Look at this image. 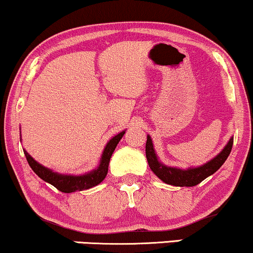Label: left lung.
<instances>
[{"mask_svg": "<svg viewBox=\"0 0 253 253\" xmlns=\"http://www.w3.org/2000/svg\"><path fill=\"white\" fill-rule=\"evenodd\" d=\"M232 145H233V136L228 140L227 145L223 147L219 155L211 159L206 164L197 168H189V169H177V168L167 167L163 163H161L157 157L155 149H153L152 139L150 135H147L146 140V158L151 170L155 172V175L162 179L167 184L175 185V187H194V185L201 183L203 179L207 178L208 176L213 175L217 170L221 168V165L225 163L226 159L228 158L231 153Z\"/></svg>", "mask_w": 253, "mask_h": 253, "instance_id": "obj_1", "label": "left lung"}]
</instances>
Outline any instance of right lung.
<instances>
[{
	"instance_id": "1",
	"label": "right lung",
	"mask_w": 253,
	"mask_h": 253,
	"mask_svg": "<svg viewBox=\"0 0 253 253\" xmlns=\"http://www.w3.org/2000/svg\"><path fill=\"white\" fill-rule=\"evenodd\" d=\"M125 134V130L120 132L119 134L113 136L112 139L107 143L106 147H104L102 156H101L100 164L95 170L90 171L88 173H84L81 176H74V175H63V173L54 172L53 170L47 169L43 165L39 164L37 161H34L33 157L28 155L27 151L24 150L26 159H27L28 164L32 168V170L37 173L40 178L43 179L45 182L50 183V184L56 187L58 190L62 193H74V191H81L89 189V188L95 187V185L100 184L101 182L106 178L107 173H108V165L110 157H112L113 152H114L115 147L120 141Z\"/></svg>"
}]
</instances>
